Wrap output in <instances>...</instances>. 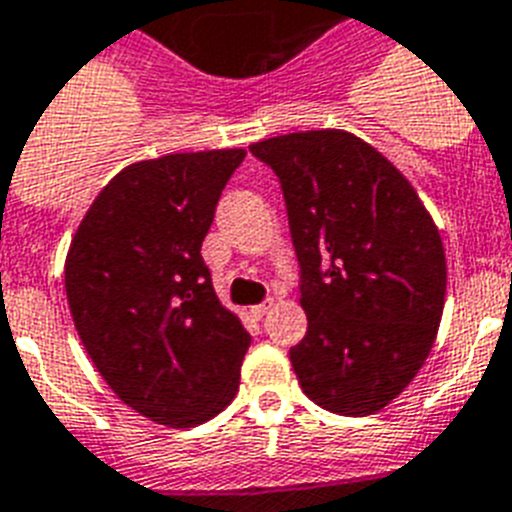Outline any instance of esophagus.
<instances>
[{
    "mask_svg": "<svg viewBox=\"0 0 512 512\" xmlns=\"http://www.w3.org/2000/svg\"><path fill=\"white\" fill-rule=\"evenodd\" d=\"M270 307H273V299H265L263 305H255V307H249V315H252V318H263V315L268 313Z\"/></svg>",
    "mask_w": 512,
    "mask_h": 512,
    "instance_id": "esophagus-1",
    "label": "esophagus"
}]
</instances>
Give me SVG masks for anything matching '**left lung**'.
<instances>
[{"mask_svg":"<svg viewBox=\"0 0 512 512\" xmlns=\"http://www.w3.org/2000/svg\"><path fill=\"white\" fill-rule=\"evenodd\" d=\"M281 181L302 268V392L328 413L373 415L421 371L447 292L439 228L400 170L339 128L255 141Z\"/></svg>","mask_w":512,"mask_h":512,"instance_id":"1","label":"left lung"}]
</instances>
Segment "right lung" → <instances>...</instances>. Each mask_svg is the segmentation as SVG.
I'll list each match as a JSON object with an SVG mask.
<instances>
[{
	"mask_svg": "<svg viewBox=\"0 0 512 512\" xmlns=\"http://www.w3.org/2000/svg\"><path fill=\"white\" fill-rule=\"evenodd\" d=\"M247 149L131 162L91 202L65 257V292L91 363L131 410L189 429L239 392L249 347L202 260L220 191Z\"/></svg>",
	"mask_w": 512,
	"mask_h": 512,
	"instance_id": "1",
	"label": "right lung"
}]
</instances>
